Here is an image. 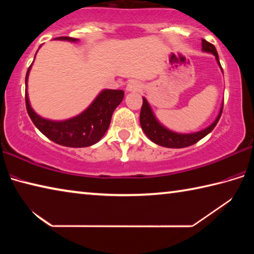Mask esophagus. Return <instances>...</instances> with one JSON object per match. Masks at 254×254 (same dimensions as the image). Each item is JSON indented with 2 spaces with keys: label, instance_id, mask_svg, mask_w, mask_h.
Here are the masks:
<instances>
[{
  "label": "esophagus",
  "instance_id": "esophagus-1",
  "mask_svg": "<svg viewBox=\"0 0 254 254\" xmlns=\"http://www.w3.org/2000/svg\"><path fill=\"white\" fill-rule=\"evenodd\" d=\"M141 88H142V85H141L140 81L137 80L128 81L127 85V92H136V91H140Z\"/></svg>",
  "mask_w": 254,
  "mask_h": 254
}]
</instances>
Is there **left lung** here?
Segmentation results:
<instances>
[{"mask_svg": "<svg viewBox=\"0 0 254 254\" xmlns=\"http://www.w3.org/2000/svg\"><path fill=\"white\" fill-rule=\"evenodd\" d=\"M201 50L205 51V53H209L214 55L215 58H216L218 66H220L221 70L223 71L222 66L220 64V59H218L216 48H215L214 45L209 44V42H207L204 39H201ZM142 100H143V104H142V107H141V113H140L141 127H142L145 135H147L152 142L166 148H177V149L186 148V147H189V145H192L196 142H198L199 140H201L204 136L207 135L209 132H212L213 128L216 127V124L221 118L222 111H223V104H222L220 112H218L217 118L214 120V122L210 124V126L203 128V130L192 132V133H178V132L171 131L169 128H167L165 126H162V124L158 121L156 115H154L151 106H150V104L147 101V98L142 97Z\"/></svg>", "mask_w": 254, "mask_h": 254, "instance_id": "8db88e82", "label": "left lung"}]
</instances>
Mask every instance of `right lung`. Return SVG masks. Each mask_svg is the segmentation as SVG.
I'll return each instance as SVG.
<instances>
[{"label":"right lung","instance_id":"obj_1","mask_svg":"<svg viewBox=\"0 0 254 254\" xmlns=\"http://www.w3.org/2000/svg\"><path fill=\"white\" fill-rule=\"evenodd\" d=\"M55 40L78 42L76 38L59 37ZM32 65L25 76V105L30 119L42 134L55 143L69 148H85L95 144L105 134L110 127L112 114L124 97L121 89H103L87 109L64 121H54L41 118L30 105L28 96V78Z\"/></svg>","mask_w":254,"mask_h":254}]
</instances>
